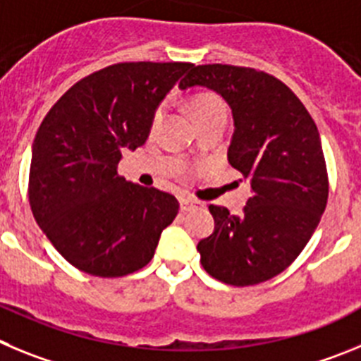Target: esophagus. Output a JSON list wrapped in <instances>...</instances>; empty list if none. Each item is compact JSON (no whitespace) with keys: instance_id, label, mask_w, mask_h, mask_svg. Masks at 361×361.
Returning <instances> with one entry per match:
<instances>
[{"instance_id":"1","label":"esophagus","mask_w":361,"mask_h":361,"mask_svg":"<svg viewBox=\"0 0 361 361\" xmlns=\"http://www.w3.org/2000/svg\"><path fill=\"white\" fill-rule=\"evenodd\" d=\"M197 201H194V200H190V197H181L180 200V209H181V212H188V210H194V209H197Z\"/></svg>"}]
</instances>
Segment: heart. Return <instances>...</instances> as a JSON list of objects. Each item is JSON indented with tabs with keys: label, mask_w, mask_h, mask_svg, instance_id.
I'll use <instances>...</instances> for the list:
<instances>
[{
	"label": "heart",
	"mask_w": 361,
	"mask_h": 361,
	"mask_svg": "<svg viewBox=\"0 0 361 361\" xmlns=\"http://www.w3.org/2000/svg\"><path fill=\"white\" fill-rule=\"evenodd\" d=\"M188 108H190V111H192L196 122H201V120L204 118H210V116L214 115H223V113H226L223 100H221L217 95H214V93H197V95H194L192 99H190ZM161 116H164V106L157 109L154 118L152 120L158 122Z\"/></svg>",
	"instance_id": "b5f03b06"
}]
</instances>
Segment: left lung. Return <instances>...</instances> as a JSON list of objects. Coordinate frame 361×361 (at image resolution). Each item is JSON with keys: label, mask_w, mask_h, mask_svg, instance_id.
I'll use <instances>...</instances> for the list:
<instances>
[{"label": "left lung", "mask_w": 361, "mask_h": 361, "mask_svg": "<svg viewBox=\"0 0 361 361\" xmlns=\"http://www.w3.org/2000/svg\"><path fill=\"white\" fill-rule=\"evenodd\" d=\"M207 87L232 109L228 164L250 180L241 216L210 204L214 232L197 243L204 271L252 286L284 271L304 250L327 203L322 140L290 87L253 68L192 66L180 90Z\"/></svg>", "instance_id": "1"}]
</instances>
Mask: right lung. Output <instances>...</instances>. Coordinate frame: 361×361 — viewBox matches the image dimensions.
<instances>
[{
	"instance_id": "add662e5",
	"label": "right lung",
	"mask_w": 361,
	"mask_h": 361,
	"mask_svg": "<svg viewBox=\"0 0 361 361\" xmlns=\"http://www.w3.org/2000/svg\"><path fill=\"white\" fill-rule=\"evenodd\" d=\"M188 63H120L71 86L32 145L28 197L37 225L70 264L95 277L144 268L176 217V197L116 174L124 149L149 138L161 100Z\"/></svg>"
}]
</instances>
